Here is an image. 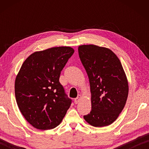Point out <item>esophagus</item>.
I'll list each match as a JSON object with an SVG mask.
<instances>
[{"mask_svg": "<svg viewBox=\"0 0 149 149\" xmlns=\"http://www.w3.org/2000/svg\"><path fill=\"white\" fill-rule=\"evenodd\" d=\"M81 99H82V97H81V95H79L78 97H77V98L74 99V103L75 104H78L79 102L81 100Z\"/></svg>", "mask_w": 149, "mask_h": 149, "instance_id": "1", "label": "esophagus"}]
</instances>
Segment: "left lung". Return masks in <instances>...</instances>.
I'll use <instances>...</instances> for the list:
<instances>
[{
  "label": "left lung",
  "instance_id": "1",
  "mask_svg": "<svg viewBox=\"0 0 149 149\" xmlns=\"http://www.w3.org/2000/svg\"><path fill=\"white\" fill-rule=\"evenodd\" d=\"M78 52L90 85L91 110L83 118L93 127L111 125L123 111L129 92L121 63L113 51L104 47L83 45Z\"/></svg>",
  "mask_w": 149,
  "mask_h": 149
}]
</instances>
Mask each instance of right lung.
<instances>
[{
    "mask_svg": "<svg viewBox=\"0 0 149 149\" xmlns=\"http://www.w3.org/2000/svg\"><path fill=\"white\" fill-rule=\"evenodd\" d=\"M74 52V49L66 46L34 52L26 59L16 76L18 108L36 129L56 127L70 107V99L66 97L59 79Z\"/></svg>",
    "mask_w": 149,
    "mask_h": 149,
    "instance_id": "1",
    "label": "right lung"
}]
</instances>
